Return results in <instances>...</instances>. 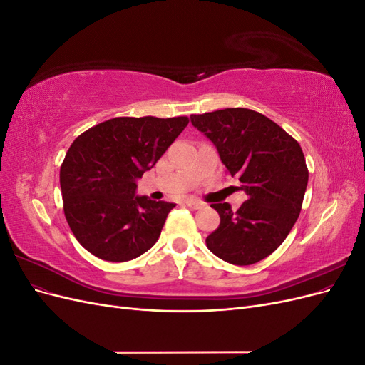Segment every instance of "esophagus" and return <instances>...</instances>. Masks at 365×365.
<instances>
[{"instance_id": "1", "label": "esophagus", "mask_w": 365, "mask_h": 365, "mask_svg": "<svg viewBox=\"0 0 365 365\" xmlns=\"http://www.w3.org/2000/svg\"><path fill=\"white\" fill-rule=\"evenodd\" d=\"M185 204L189 205L190 208H193V210H197V208H202V207H204V202L197 201V200H187Z\"/></svg>"}]
</instances>
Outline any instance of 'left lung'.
I'll list each match as a JSON object with an SVG mask.
<instances>
[{
    "label": "left lung",
    "instance_id": "obj_1",
    "mask_svg": "<svg viewBox=\"0 0 365 365\" xmlns=\"http://www.w3.org/2000/svg\"><path fill=\"white\" fill-rule=\"evenodd\" d=\"M190 120L248 196L236 212L228 202L212 204L220 224L205 239L207 248L237 267L257 263L283 244L302 212L309 178L303 150L288 132L252 109L225 108Z\"/></svg>",
    "mask_w": 365,
    "mask_h": 365
}]
</instances>
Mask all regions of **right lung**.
I'll return each mask as SVG.
<instances>
[{
    "label": "right lung",
    "mask_w": 365,
    "mask_h": 365,
    "mask_svg": "<svg viewBox=\"0 0 365 365\" xmlns=\"http://www.w3.org/2000/svg\"><path fill=\"white\" fill-rule=\"evenodd\" d=\"M187 125V117H117L73 141L61 165V190L65 217L86 251L128 262L153 247L175 204L135 196L137 180Z\"/></svg>",
    "instance_id": "1"
}]
</instances>
